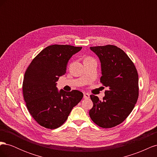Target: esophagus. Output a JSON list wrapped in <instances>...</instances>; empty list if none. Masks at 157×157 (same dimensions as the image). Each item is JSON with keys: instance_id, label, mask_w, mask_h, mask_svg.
<instances>
[{"instance_id": "obj_1", "label": "esophagus", "mask_w": 157, "mask_h": 157, "mask_svg": "<svg viewBox=\"0 0 157 157\" xmlns=\"http://www.w3.org/2000/svg\"><path fill=\"white\" fill-rule=\"evenodd\" d=\"M84 99L90 98V94L88 93H84Z\"/></svg>"}]
</instances>
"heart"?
Here are the masks:
<instances>
[{"label": "heart", "instance_id": "1", "mask_svg": "<svg viewBox=\"0 0 157 157\" xmlns=\"http://www.w3.org/2000/svg\"><path fill=\"white\" fill-rule=\"evenodd\" d=\"M86 59H90V58H86Z\"/></svg>", "mask_w": 157, "mask_h": 157}]
</instances>
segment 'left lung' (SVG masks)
I'll return each instance as SVG.
<instances>
[{"instance_id":"obj_1","label":"left lung","mask_w":157,"mask_h":157,"mask_svg":"<svg viewBox=\"0 0 157 157\" xmlns=\"http://www.w3.org/2000/svg\"><path fill=\"white\" fill-rule=\"evenodd\" d=\"M101 62L100 82L109 88L103 101L91 95L93 107L89 111L92 121L103 128L120 124L134 108L139 96L138 74L134 63L116 46L90 47Z\"/></svg>"}]
</instances>
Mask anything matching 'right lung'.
<instances>
[{"label": "right lung", "instance_id": "add662e5", "mask_svg": "<svg viewBox=\"0 0 157 157\" xmlns=\"http://www.w3.org/2000/svg\"><path fill=\"white\" fill-rule=\"evenodd\" d=\"M82 47L54 44L42 50L27 67L23 82V98L33 118L40 126L56 129L67 119L81 101L78 90L58 91L56 82L65 74L69 59Z\"/></svg>", "mask_w": 157, "mask_h": 157}]
</instances>
